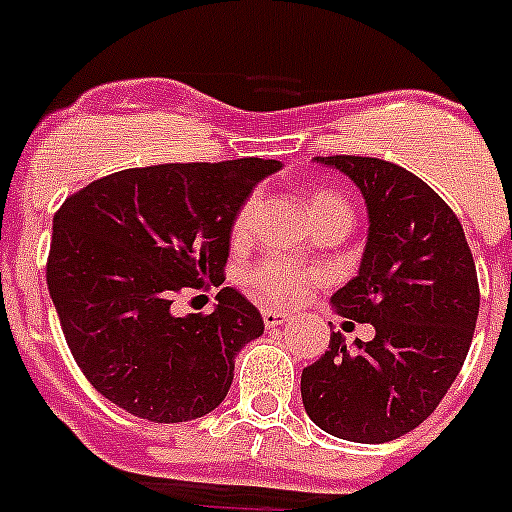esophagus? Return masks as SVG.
<instances>
[{
	"instance_id": "obj_1",
	"label": "esophagus",
	"mask_w": 512,
	"mask_h": 512,
	"mask_svg": "<svg viewBox=\"0 0 512 512\" xmlns=\"http://www.w3.org/2000/svg\"><path fill=\"white\" fill-rule=\"evenodd\" d=\"M261 317H264V325L269 327V330H274V327H281V325H287V322H292V317H289L287 312H281V309H269V307L261 312Z\"/></svg>"
}]
</instances>
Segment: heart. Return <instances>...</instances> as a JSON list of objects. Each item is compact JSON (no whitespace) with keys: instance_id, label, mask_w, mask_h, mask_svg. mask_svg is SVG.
<instances>
[{"instance_id":"obj_1","label":"heart","mask_w":512,"mask_h":512,"mask_svg":"<svg viewBox=\"0 0 512 512\" xmlns=\"http://www.w3.org/2000/svg\"><path fill=\"white\" fill-rule=\"evenodd\" d=\"M253 208H256V198H248L246 203L238 208L236 218H233L231 223L233 238L246 236L248 225H251ZM304 208H307V215L312 223L332 218V215H348L350 218L348 203L330 190H314L307 198V203H304ZM317 281H320L317 271L297 269V266L279 259L261 261L251 274V287L256 289V294H261L264 299H271V302H297V299H302Z\"/></svg>"}]
</instances>
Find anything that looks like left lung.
I'll list each match as a JSON object with an SVG mask.
<instances>
[{
    "mask_svg": "<svg viewBox=\"0 0 512 512\" xmlns=\"http://www.w3.org/2000/svg\"><path fill=\"white\" fill-rule=\"evenodd\" d=\"M314 159L348 175L368 208L358 276L332 307L375 335L345 345L332 332L302 370L304 411L337 439L393 442L431 416L462 370L480 312L475 259L452 208L409 170L350 154Z\"/></svg>",
    "mask_w": 512,
    "mask_h": 512,
    "instance_id": "8db88e82",
    "label": "left lung"
}]
</instances>
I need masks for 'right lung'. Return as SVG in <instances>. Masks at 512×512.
I'll use <instances>...</instances> for the list:
<instances>
[{
    "instance_id": "1",
    "label": "right lung",
    "mask_w": 512,
    "mask_h": 512,
    "mask_svg": "<svg viewBox=\"0 0 512 512\" xmlns=\"http://www.w3.org/2000/svg\"><path fill=\"white\" fill-rule=\"evenodd\" d=\"M276 159L134 167L70 195L53 218L48 289L91 386L119 409L177 424L218 409L261 312L223 287L210 314L172 312L182 289L223 284L231 223Z\"/></svg>"
}]
</instances>
